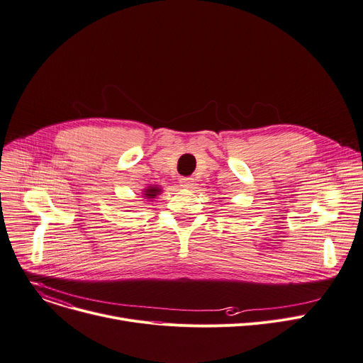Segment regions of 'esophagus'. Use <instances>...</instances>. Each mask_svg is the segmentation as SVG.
I'll return each mask as SVG.
<instances>
[{
	"instance_id": "34e87169",
	"label": "esophagus",
	"mask_w": 363,
	"mask_h": 363,
	"mask_svg": "<svg viewBox=\"0 0 363 363\" xmlns=\"http://www.w3.org/2000/svg\"><path fill=\"white\" fill-rule=\"evenodd\" d=\"M194 178H181L179 179V184H181V186L184 188V189H191V188H194Z\"/></svg>"
}]
</instances>
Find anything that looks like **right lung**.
<instances>
[{"mask_svg": "<svg viewBox=\"0 0 363 363\" xmlns=\"http://www.w3.org/2000/svg\"><path fill=\"white\" fill-rule=\"evenodd\" d=\"M162 186H159V185H147L146 188L143 189V192H141V196H143V199H147L149 201H153L157 196H160L162 194Z\"/></svg>", "mask_w": 363, "mask_h": 363, "instance_id": "add662e5", "label": "right lung"}]
</instances>
